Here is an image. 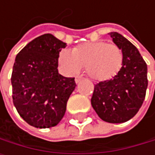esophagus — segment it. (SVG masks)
I'll list each match as a JSON object with an SVG mask.
<instances>
[{"label": "esophagus", "mask_w": 155, "mask_h": 155, "mask_svg": "<svg viewBox=\"0 0 155 155\" xmlns=\"http://www.w3.org/2000/svg\"><path fill=\"white\" fill-rule=\"evenodd\" d=\"M83 79V78L81 77V76H77L76 78H75V81H76V83H78L80 80H82Z\"/></svg>", "instance_id": "34e87169"}]
</instances>
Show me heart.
<instances>
[{
	"label": "heart",
	"mask_w": 155,
	"mask_h": 155,
	"mask_svg": "<svg viewBox=\"0 0 155 155\" xmlns=\"http://www.w3.org/2000/svg\"><path fill=\"white\" fill-rule=\"evenodd\" d=\"M58 63L67 74H76L86 67L87 74L94 80H107L117 75L123 63L122 50L114 43L88 41L75 47L72 51L62 50Z\"/></svg>",
	"instance_id": "1"
}]
</instances>
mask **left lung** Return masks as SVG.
I'll list each match as a JSON object with an SVG mask.
<instances>
[{
	"label": "left lung",
	"instance_id": "8db88e82",
	"mask_svg": "<svg viewBox=\"0 0 155 155\" xmlns=\"http://www.w3.org/2000/svg\"><path fill=\"white\" fill-rule=\"evenodd\" d=\"M123 52L119 72L94 86L91 105L99 117L108 123H124L141 107L148 86L147 64L138 49L117 32L109 33Z\"/></svg>",
	"mask_w": 155,
	"mask_h": 155
}]
</instances>
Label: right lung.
<instances>
[{
	"mask_svg": "<svg viewBox=\"0 0 155 155\" xmlns=\"http://www.w3.org/2000/svg\"><path fill=\"white\" fill-rule=\"evenodd\" d=\"M66 43L51 34L34 38L15 57L11 77L13 102L20 117L38 128L56 126L76 88L75 78L58 73V56Z\"/></svg>",
	"mask_w": 155,
	"mask_h": 155,
	"instance_id": "add662e5",
	"label": "right lung"
}]
</instances>
